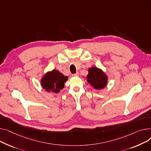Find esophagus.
Here are the masks:
<instances>
[{
    "instance_id": "esophagus-1",
    "label": "esophagus",
    "mask_w": 151,
    "mask_h": 151,
    "mask_svg": "<svg viewBox=\"0 0 151 151\" xmlns=\"http://www.w3.org/2000/svg\"><path fill=\"white\" fill-rule=\"evenodd\" d=\"M78 76H79V73H76V74H73V76H74V77H78Z\"/></svg>"
}]
</instances>
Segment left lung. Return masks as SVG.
Returning <instances> with one entry per match:
<instances>
[{"label":"left lung","mask_w":151,"mask_h":151,"mask_svg":"<svg viewBox=\"0 0 151 151\" xmlns=\"http://www.w3.org/2000/svg\"><path fill=\"white\" fill-rule=\"evenodd\" d=\"M88 83H89L95 90H102L108 83V77L103 70L93 66L88 69V74L86 77Z\"/></svg>","instance_id":"obj_1"}]
</instances>
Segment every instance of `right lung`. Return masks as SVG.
<instances>
[{"instance_id": "1", "label": "right lung", "mask_w": 151, "mask_h": 151, "mask_svg": "<svg viewBox=\"0 0 151 151\" xmlns=\"http://www.w3.org/2000/svg\"><path fill=\"white\" fill-rule=\"evenodd\" d=\"M68 79V76H65L58 70L53 69L44 74L41 79V85L46 91L57 94L63 89Z\"/></svg>"}]
</instances>
